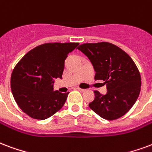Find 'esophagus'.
<instances>
[{
    "instance_id": "1",
    "label": "esophagus",
    "mask_w": 152,
    "mask_h": 152,
    "mask_svg": "<svg viewBox=\"0 0 152 152\" xmlns=\"http://www.w3.org/2000/svg\"><path fill=\"white\" fill-rule=\"evenodd\" d=\"M76 89H77V90L80 91V92H85V89H84V88H80V87H76Z\"/></svg>"
}]
</instances>
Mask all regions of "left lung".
<instances>
[{
  "label": "left lung",
  "instance_id": "1",
  "mask_svg": "<svg viewBox=\"0 0 152 152\" xmlns=\"http://www.w3.org/2000/svg\"><path fill=\"white\" fill-rule=\"evenodd\" d=\"M89 59L96 72L95 80L106 85L107 93L94 91L95 98L88 105L102 118L115 120L132 108L141 89V76L130 56L107 42L83 43L78 47Z\"/></svg>",
  "mask_w": 152,
  "mask_h": 152
}]
</instances>
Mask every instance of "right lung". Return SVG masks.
Returning a JSON list of instances; mask_svg holds the SVG:
<instances>
[{
  "instance_id": "1",
  "label": "right lung",
  "mask_w": 152,
  "mask_h": 152,
  "mask_svg": "<svg viewBox=\"0 0 152 152\" xmlns=\"http://www.w3.org/2000/svg\"><path fill=\"white\" fill-rule=\"evenodd\" d=\"M78 42H48L26 54L13 68L11 91L15 102L25 113L44 120L61 109L68 93L54 91L53 79L62 78L67 55Z\"/></svg>"
}]
</instances>
